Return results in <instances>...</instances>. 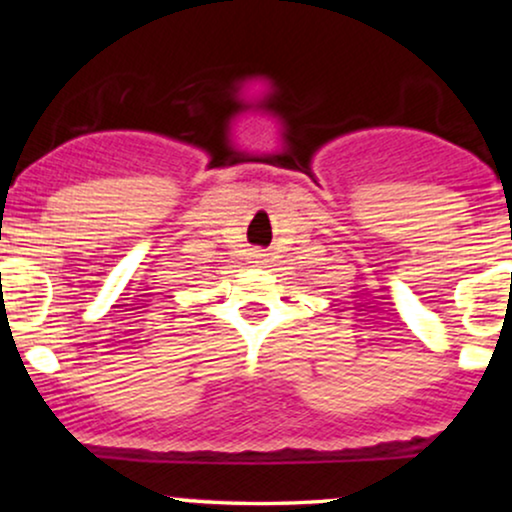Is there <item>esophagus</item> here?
Returning <instances> with one entry per match:
<instances>
[{
  "instance_id": "obj_1",
  "label": "esophagus",
  "mask_w": 512,
  "mask_h": 512,
  "mask_svg": "<svg viewBox=\"0 0 512 512\" xmlns=\"http://www.w3.org/2000/svg\"><path fill=\"white\" fill-rule=\"evenodd\" d=\"M255 257H257V260H262V257H260V255H255Z\"/></svg>"
}]
</instances>
